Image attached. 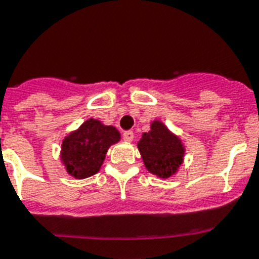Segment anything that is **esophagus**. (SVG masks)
Listing matches in <instances>:
<instances>
[{
	"label": "esophagus",
	"instance_id": "esophagus-1",
	"mask_svg": "<svg viewBox=\"0 0 259 259\" xmlns=\"http://www.w3.org/2000/svg\"><path fill=\"white\" fill-rule=\"evenodd\" d=\"M122 137H123V140H125L126 142H132V141H133V138H134V133L132 132V130H127V132H123Z\"/></svg>",
	"mask_w": 259,
	"mask_h": 259
}]
</instances>
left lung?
<instances>
[{
	"label": "left lung",
	"instance_id": "left-lung-1",
	"mask_svg": "<svg viewBox=\"0 0 259 259\" xmlns=\"http://www.w3.org/2000/svg\"><path fill=\"white\" fill-rule=\"evenodd\" d=\"M151 129L142 134L138 150L147 170L159 178H170L183 162L184 146L160 121H153Z\"/></svg>",
	"mask_w": 259,
	"mask_h": 259
}]
</instances>
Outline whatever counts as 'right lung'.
Segmentation results:
<instances>
[{"mask_svg":"<svg viewBox=\"0 0 259 259\" xmlns=\"http://www.w3.org/2000/svg\"><path fill=\"white\" fill-rule=\"evenodd\" d=\"M121 134L114 126H106L99 119H87L62 143V162L69 175L84 179L99 172L105 154Z\"/></svg>","mask_w":259,"mask_h":259,"instance_id":"right-lung-1","label":"right lung"}]
</instances>
